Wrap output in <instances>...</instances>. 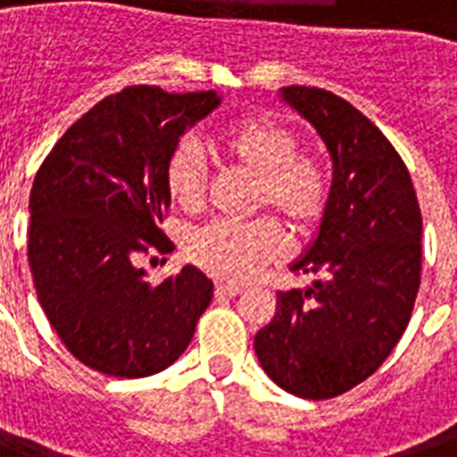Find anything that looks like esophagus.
I'll use <instances>...</instances> for the list:
<instances>
[{
  "label": "esophagus",
  "instance_id": "34e87169",
  "mask_svg": "<svg viewBox=\"0 0 457 457\" xmlns=\"http://www.w3.org/2000/svg\"><path fill=\"white\" fill-rule=\"evenodd\" d=\"M215 294H218V296H239V294H242V287L228 285V282H218V285H215Z\"/></svg>",
  "mask_w": 457,
  "mask_h": 457
}]
</instances>
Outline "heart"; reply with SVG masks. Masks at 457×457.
Returning a JSON list of instances; mask_svg holds the SVG:
<instances>
[{"mask_svg":"<svg viewBox=\"0 0 457 457\" xmlns=\"http://www.w3.org/2000/svg\"><path fill=\"white\" fill-rule=\"evenodd\" d=\"M218 152L229 165L256 175L253 208H272L301 235L318 228L329 201V175L320 158L299 152L292 128L270 118H242L218 135ZM165 189L189 213L206 204V163L189 142L175 146L165 161ZM187 251L213 278L246 282L285 256V237L270 218L213 222L189 239Z\"/></svg>","mask_w":457,"mask_h":457,"instance_id":"b5f03b06","label":"heart"}]
</instances>
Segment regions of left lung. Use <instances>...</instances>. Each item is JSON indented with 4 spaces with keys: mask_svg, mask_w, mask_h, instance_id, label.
<instances>
[{
    "mask_svg": "<svg viewBox=\"0 0 457 457\" xmlns=\"http://www.w3.org/2000/svg\"><path fill=\"white\" fill-rule=\"evenodd\" d=\"M279 99L325 142L332 187L318 235L289 265L318 279L278 292L253 348L278 386L322 401L365 382L403 337L420 289L422 215L405 163L355 106L301 85Z\"/></svg>",
    "mask_w": 457,
    "mask_h": 457,
    "instance_id": "1",
    "label": "left lung"
}]
</instances>
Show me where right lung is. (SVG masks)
<instances>
[{"label":"right lung","mask_w":457,"mask_h":457,"mask_svg":"<svg viewBox=\"0 0 457 457\" xmlns=\"http://www.w3.org/2000/svg\"><path fill=\"white\" fill-rule=\"evenodd\" d=\"M220 102L213 89L125 87L71 125L35 175L32 282L61 341L96 372L137 379L172 365L213 299L194 265L154 285L135 261L172 249L158 228L170 208L165 161Z\"/></svg>","instance_id":"obj_1"}]
</instances>
